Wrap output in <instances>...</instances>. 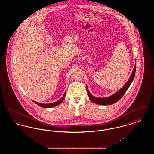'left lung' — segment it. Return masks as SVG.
<instances>
[{"mask_svg": "<svg viewBox=\"0 0 154 154\" xmlns=\"http://www.w3.org/2000/svg\"><path fill=\"white\" fill-rule=\"evenodd\" d=\"M136 66H134V68L132 72L131 77H130L129 80L126 82V84L119 91H118L117 92H116V94H114V95L111 96L110 97H105V98L96 97L95 96H93L89 93L88 88L87 87V91L88 96H89V99H91V100L96 104H100V105H109V104H114L115 103L117 102L125 94V92H126V91L128 90V89L130 85L131 84L132 81L133 80L135 73H136Z\"/></svg>", "mask_w": 154, "mask_h": 154, "instance_id": "obj_1", "label": "left lung"}]
</instances>
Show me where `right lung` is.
I'll list each match as a JSON object with an SVG mask.
<instances>
[{"label": "right lung", "instance_id": "1", "mask_svg": "<svg viewBox=\"0 0 154 154\" xmlns=\"http://www.w3.org/2000/svg\"><path fill=\"white\" fill-rule=\"evenodd\" d=\"M65 97V93L64 94V95L63 96V97L60 99L58 101L56 102L52 103H49V104H43V103H40L36 102H34L36 104H37V105H38L39 106L42 107H43V108H51V107H55L57 105L59 104L60 103H61L62 102L64 98Z\"/></svg>", "mask_w": 154, "mask_h": 154}]
</instances>
